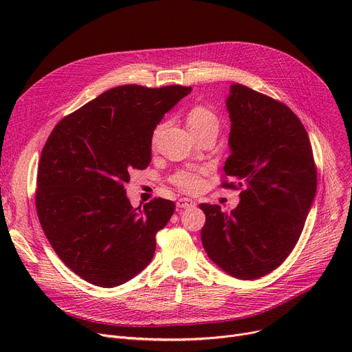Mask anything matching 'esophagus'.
<instances>
[{
    "mask_svg": "<svg viewBox=\"0 0 352 352\" xmlns=\"http://www.w3.org/2000/svg\"><path fill=\"white\" fill-rule=\"evenodd\" d=\"M197 206V202L191 198H179L177 201V207L178 208H192Z\"/></svg>",
    "mask_w": 352,
    "mask_h": 352,
    "instance_id": "34e87169",
    "label": "esophagus"
}]
</instances>
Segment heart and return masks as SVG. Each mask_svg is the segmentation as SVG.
Masks as SVG:
<instances>
[{
	"mask_svg": "<svg viewBox=\"0 0 352 352\" xmlns=\"http://www.w3.org/2000/svg\"><path fill=\"white\" fill-rule=\"evenodd\" d=\"M187 126L192 135L204 133H218L219 120L214 111L206 105H194L187 113ZM161 125L157 128V133ZM155 133V134H157ZM208 173L207 166H191V168L177 171L170 179L175 187L186 192H197L204 184V175Z\"/></svg>",
	"mask_w": 352,
	"mask_h": 352,
	"instance_id": "1",
	"label": "heart"
}]
</instances>
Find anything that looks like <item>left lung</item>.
I'll use <instances>...</instances> for the list:
<instances>
[{
  "label": "left lung",
  "mask_w": 352,
  "mask_h": 352,
  "mask_svg": "<svg viewBox=\"0 0 352 352\" xmlns=\"http://www.w3.org/2000/svg\"><path fill=\"white\" fill-rule=\"evenodd\" d=\"M231 131L226 175L241 188L230 214L201 204V241L211 261L239 280H255L280 267L302 232L317 192V168L308 134L283 102L232 84L226 101Z\"/></svg>",
  "instance_id": "left-lung-1"
}]
</instances>
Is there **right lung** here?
Returning <instances> with one entry per match:
<instances>
[{"label":"right lung","instance_id":"add662e5","mask_svg":"<svg viewBox=\"0 0 352 352\" xmlns=\"http://www.w3.org/2000/svg\"><path fill=\"white\" fill-rule=\"evenodd\" d=\"M190 92L181 85L116 87L52 129L38 164L36 214L54 251L82 280L113 288L151 263L155 234L175 204L155 198L133 208L124 184L151 162L154 129Z\"/></svg>","mask_w":352,"mask_h":352}]
</instances>
